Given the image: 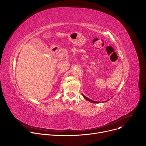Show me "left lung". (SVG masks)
I'll list each match as a JSON object with an SVG mask.
<instances>
[{
  "label": "left lung",
  "mask_w": 146,
  "mask_h": 146,
  "mask_svg": "<svg viewBox=\"0 0 146 146\" xmlns=\"http://www.w3.org/2000/svg\"><path fill=\"white\" fill-rule=\"evenodd\" d=\"M82 96L84 97L86 100H88L89 102H91V103H99L100 102H97V101H94V100H91V99H89V98H88L87 97H86L85 95H83L82 94Z\"/></svg>",
  "instance_id": "left-lung-1"
}]
</instances>
